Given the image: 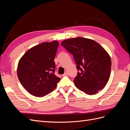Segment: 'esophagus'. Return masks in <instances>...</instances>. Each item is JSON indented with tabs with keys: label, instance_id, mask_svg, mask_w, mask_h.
<instances>
[{
	"label": "esophagus",
	"instance_id": "1",
	"mask_svg": "<svg viewBox=\"0 0 130 130\" xmlns=\"http://www.w3.org/2000/svg\"><path fill=\"white\" fill-rule=\"evenodd\" d=\"M68 73L67 72H66L63 74V75H62V76H68Z\"/></svg>",
	"mask_w": 130,
	"mask_h": 130
}]
</instances>
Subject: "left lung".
<instances>
[{
  "label": "left lung",
  "mask_w": 130,
  "mask_h": 130,
  "mask_svg": "<svg viewBox=\"0 0 130 130\" xmlns=\"http://www.w3.org/2000/svg\"><path fill=\"white\" fill-rule=\"evenodd\" d=\"M61 45L73 55L79 71L74 80L76 87L88 95L104 89L111 75L112 63L103 47L83 37L67 39L62 42Z\"/></svg>",
  "instance_id": "left-lung-1"
}]
</instances>
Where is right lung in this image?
I'll return each mask as SVG.
<instances>
[{
  "label": "right lung",
  "instance_id": "right-lung-1",
  "mask_svg": "<svg viewBox=\"0 0 130 130\" xmlns=\"http://www.w3.org/2000/svg\"><path fill=\"white\" fill-rule=\"evenodd\" d=\"M57 41L43 42L29 49L19 61L17 75L30 94L43 97L55 89L60 78L55 75Z\"/></svg>",
  "mask_w": 130,
  "mask_h": 130
}]
</instances>
